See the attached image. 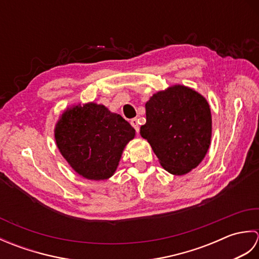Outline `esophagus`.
Here are the masks:
<instances>
[{
    "mask_svg": "<svg viewBox=\"0 0 259 259\" xmlns=\"http://www.w3.org/2000/svg\"><path fill=\"white\" fill-rule=\"evenodd\" d=\"M130 123H131V125L134 126V129L136 130V133H138V131H139V121H138V119H137V118L131 119L130 120Z\"/></svg>",
    "mask_w": 259,
    "mask_h": 259,
    "instance_id": "1",
    "label": "esophagus"
}]
</instances>
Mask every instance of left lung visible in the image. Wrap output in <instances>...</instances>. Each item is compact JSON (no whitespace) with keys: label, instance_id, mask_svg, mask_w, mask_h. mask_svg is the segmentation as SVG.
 I'll return each instance as SVG.
<instances>
[{"label":"left lung","instance_id":"left-lung-1","mask_svg":"<svg viewBox=\"0 0 259 259\" xmlns=\"http://www.w3.org/2000/svg\"><path fill=\"white\" fill-rule=\"evenodd\" d=\"M146 117L140 135L168 172L185 175L205 158L211 138V114L199 93L184 85L158 92L146 103Z\"/></svg>","mask_w":259,"mask_h":259}]
</instances>
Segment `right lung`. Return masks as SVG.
Listing matches in <instances>:
<instances>
[{
	"label": "right lung",
	"mask_w": 259,
	"mask_h": 259,
	"mask_svg": "<svg viewBox=\"0 0 259 259\" xmlns=\"http://www.w3.org/2000/svg\"><path fill=\"white\" fill-rule=\"evenodd\" d=\"M134 137L128 121L96 103L71 108L56 128L57 145L65 160L79 175L93 180L111 177Z\"/></svg>",
	"instance_id": "1"
}]
</instances>
